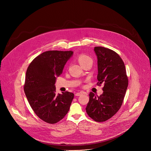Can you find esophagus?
<instances>
[{
  "label": "esophagus",
  "instance_id": "obj_1",
  "mask_svg": "<svg viewBox=\"0 0 151 151\" xmlns=\"http://www.w3.org/2000/svg\"><path fill=\"white\" fill-rule=\"evenodd\" d=\"M82 94V92H78V93H76L75 94V96H79L81 95Z\"/></svg>",
  "mask_w": 151,
  "mask_h": 151
}]
</instances>
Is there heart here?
<instances>
[{
    "label": "heart",
    "mask_w": 151,
    "mask_h": 151,
    "mask_svg": "<svg viewBox=\"0 0 151 151\" xmlns=\"http://www.w3.org/2000/svg\"><path fill=\"white\" fill-rule=\"evenodd\" d=\"M77 60L82 66H83L84 64L87 63L88 61H92L90 57L83 54H81L79 55L77 57Z\"/></svg>",
    "instance_id": "heart-1"
}]
</instances>
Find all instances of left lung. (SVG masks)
I'll return each instance as SVG.
<instances>
[{
	"instance_id": "8db88e82",
	"label": "left lung",
	"mask_w": 151,
	"mask_h": 151,
	"mask_svg": "<svg viewBox=\"0 0 151 151\" xmlns=\"http://www.w3.org/2000/svg\"><path fill=\"white\" fill-rule=\"evenodd\" d=\"M97 57L98 85L103 84L100 96L91 92L86 107L88 116L97 122L112 118L119 111L128 87V80L125 64L114 51L102 47H94Z\"/></svg>"
}]
</instances>
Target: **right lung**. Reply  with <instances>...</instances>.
Returning a JSON list of instances; mask_svg holds the SVG:
<instances>
[{
	"label": "right lung",
	"mask_w": 151,
	"mask_h": 151,
	"mask_svg": "<svg viewBox=\"0 0 151 151\" xmlns=\"http://www.w3.org/2000/svg\"><path fill=\"white\" fill-rule=\"evenodd\" d=\"M72 51H48L37 56L29 64L24 90L36 115L49 124L61 120L69 111L74 94H55L56 77L63 72Z\"/></svg>",
	"instance_id": "right-lung-1"
}]
</instances>
